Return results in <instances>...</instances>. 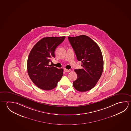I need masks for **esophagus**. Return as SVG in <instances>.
<instances>
[{"instance_id":"obj_1","label":"esophagus","mask_w":131,"mask_h":131,"mask_svg":"<svg viewBox=\"0 0 131 131\" xmlns=\"http://www.w3.org/2000/svg\"><path fill=\"white\" fill-rule=\"evenodd\" d=\"M64 71L65 72H70V71H71V70H70V69H64Z\"/></svg>"}]
</instances>
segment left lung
Wrapping results in <instances>:
<instances>
[{"mask_svg":"<svg viewBox=\"0 0 131 131\" xmlns=\"http://www.w3.org/2000/svg\"><path fill=\"white\" fill-rule=\"evenodd\" d=\"M82 69H75L77 80L73 84L76 90L85 92L92 89L101 77L103 69V57L97 44L85 35L68 37Z\"/></svg>","mask_w":131,"mask_h":131,"instance_id":"8db88e82","label":"left lung"}]
</instances>
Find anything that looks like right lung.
<instances>
[{
    "instance_id": "obj_1",
    "label": "right lung",
    "mask_w": 131,
    "mask_h": 131,
    "mask_svg": "<svg viewBox=\"0 0 131 131\" xmlns=\"http://www.w3.org/2000/svg\"><path fill=\"white\" fill-rule=\"evenodd\" d=\"M65 37L42 38L33 47L28 57V73L35 85L41 89L55 88L63 75V69L49 65L55 58L56 49L64 41Z\"/></svg>"
}]
</instances>
